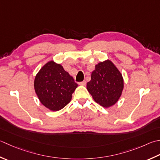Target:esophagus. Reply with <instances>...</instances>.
<instances>
[{"label":"esophagus","mask_w":160,"mask_h":160,"mask_svg":"<svg viewBox=\"0 0 160 160\" xmlns=\"http://www.w3.org/2000/svg\"><path fill=\"white\" fill-rule=\"evenodd\" d=\"M86 83H87V82L86 81H82V82H79V84L80 85H82V86H84V85H86Z\"/></svg>","instance_id":"obj_1"}]
</instances>
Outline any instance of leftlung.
<instances>
[{"label":"left lung","mask_w":160,"mask_h":160,"mask_svg":"<svg viewBox=\"0 0 160 160\" xmlns=\"http://www.w3.org/2000/svg\"><path fill=\"white\" fill-rule=\"evenodd\" d=\"M123 87L122 74L109 59L95 66L91 80L87 84V89L93 100L104 108H109L117 102Z\"/></svg>","instance_id":"obj_1"}]
</instances>
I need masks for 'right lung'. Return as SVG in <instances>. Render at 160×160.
Masks as SVG:
<instances>
[{"label":"right lung","mask_w":160,"mask_h":160,"mask_svg":"<svg viewBox=\"0 0 160 160\" xmlns=\"http://www.w3.org/2000/svg\"><path fill=\"white\" fill-rule=\"evenodd\" d=\"M77 87L73 77L52 60L43 66L34 81V91L41 103L55 112L69 103Z\"/></svg>","instance_id":"1"}]
</instances>
